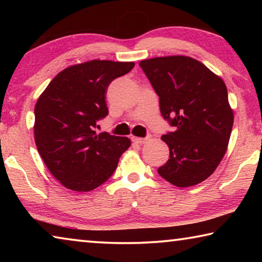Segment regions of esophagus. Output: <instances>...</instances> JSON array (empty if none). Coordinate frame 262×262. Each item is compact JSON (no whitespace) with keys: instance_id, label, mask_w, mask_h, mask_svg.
Segmentation results:
<instances>
[{"instance_id":"esophagus-1","label":"esophagus","mask_w":262,"mask_h":262,"mask_svg":"<svg viewBox=\"0 0 262 262\" xmlns=\"http://www.w3.org/2000/svg\"><path fill=\"white\" fill-rule=\"evenodd\" d=\"M150 137H137V136H133L132 137V141L134 142L136 144H144L145 142H147Z\"/></svg>"}]
</instances>
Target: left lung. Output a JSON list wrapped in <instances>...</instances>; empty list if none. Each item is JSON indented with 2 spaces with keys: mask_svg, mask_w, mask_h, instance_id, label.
<instances>
[{
  "mask_svg": "<svg viewBox=\"0 0 262 262\" xmlns=\"http://www.w3.org/2000/svg\"><path fill=\"white\" fill-rule=\"evenodd\" d=\"M159 97L163 118L176 127L162 136L170 158L158 173L177 187L210 177L227 152L233 126L228 90L200 61L172 55L140 62Z\"/></svg>",
  "mask_w": 262,
  "mask_h": 262,
  "instance_id": "1",
  "label": "left lung"
}]
</instances>
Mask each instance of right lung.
I'll return each instance as SVG.
<instances>
[{
    "label": "right lung",
    "mask_w": 262,
    "mask_h": 262,
    "mask_svg": "<svg viewBox=\"0 0 262 262\" xmlns=\"http://www.w3.org/2000/svg\"><path fill=\"white\" fill-rule=\"evenodd\" d=\"M134 62L92 60L66 68L52 79L34 107V141L56 180L75 192H90L113 174L130 147L128 137L97 134L108 114L106 90Z\"/></svg>",
    "instance_id": "1"
}]
</instances>
